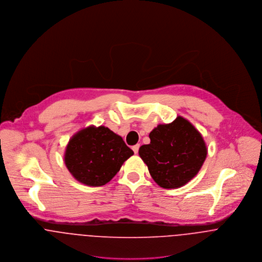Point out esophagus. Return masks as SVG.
<instances>
[{
    "mask_svg": "<svg viewBox=\"0 0 262 262\" xmlns=\"http://www.w3.org/2000/svg\"><path fill=\"white\" fill-rule=\"evenodd\" d=\"M139 148H140V145H135L133 146V150L135 154H137L139 151Z\"/></svg>",
    "mask_w": 262,
    "mask_h": 262,
    "instance_id": "1",
    "label": "esophagus"
}]
</instances>
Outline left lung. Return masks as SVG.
Returning <instances> with one entry per match:
<instances>
[{
    "label": "left lung",
    "instance_id": "1",
    "mask_svg": "<svg viewBox=\"0 0 262 262\" xmlns=\"http://www.w3.org/2000/svg\"><path fill=\"white\" fill-rule=\"evenodd\" d=\"M150 143L139 155L154 181L162 188H180L200 171L207 157L201 134L187 119L178 117L169 124H159L149 134Z\"/></svg>",
    "mask_w": 262,
    "mask_h": 262
}]
</instances>
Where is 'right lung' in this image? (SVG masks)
Wrapping results in <instances>:
<instances>
[{"label":"right lung","instance_id":"add662e5","mask_svg":"<svg viewBox=\"0 0 262 262\" xmlns=\"http://www.w3.org/2000/svg\"><path fill=\"white\" fill-rule=\"evenodd\" d=\"M134 155L122 138L105 126H88L69 141L64 156L67 169L80 183L103 186Z\"/></svg>","mask_w":262,"mask_h":262}]
</instances>
